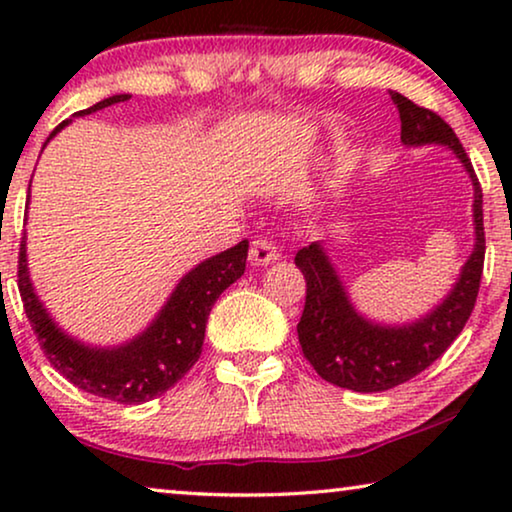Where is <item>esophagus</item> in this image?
<instances>
[{
	"label": "esophagus",
	"instance_id": "34e87169",
	"mask_svg": "<svg viewBox=\"0 0 512 512\" xmlns=\"http://www.w3.org/2000/svg\"><path fill=\"white\" fill-rule=\"evenodd\" d=\"M249 261L254 265H270L279 261V251L275 247V242H270L268 237H256V240L251 242Z\"/></svg>",
	"mask_w": 512,
	"mask_h": 512
}]
</instances>
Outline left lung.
Listing matches in <instances>:
<instances>
[{
  "label": "left lung",
  "mask_w": 512,
  "mask_h": 512,
  "mask_svg": "<svg viewBox=\"0 0 512 512\" xmlns=\"http://www.w3.org/2000/svg\"><path fill=\"white\" fill-rule=\"evenodd\" d=\"M391 100L401 116V139L405 144H445L471 174L475 249L450 296L417 324L398 328L370 324L356 314L319 242L298 251L296 265L307 282L305 310L298 321V340L305 359L326 382L363 394L394 389L445 354L471 317L485 265L482 188L471 158L436 111L419 107L401 93H391Z\"/></svg>",
  "instance_id": "8db88e82"
}]
</instances>
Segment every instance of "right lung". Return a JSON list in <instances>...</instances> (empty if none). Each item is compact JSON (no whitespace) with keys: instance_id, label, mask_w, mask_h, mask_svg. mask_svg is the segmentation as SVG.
I'll return each mask as SVG.
<instances>
[{"instance_id":"1","label":"right lung","mask_w":512,"mask_h":512,"mask_svg":"<svg viewBox=\"0 0 512 512\" xmlns=\"http://www.w3.org/2000/svg\"><path fill=\"white\" fill-rule=\"evenodd\" d=\"M128 97L130 95L107 97L76 116H88L97 109L125 102ZM65 125L67 121H62L51 132V137ZM247 251L249 242L242 240L228 251H221L200 263L181 279L167 305L160 310L158 319L139 338L116 349L86 347L53 324L39 298L34 296L30 275H27L25 237L20 240L18 251V291L46 359L62 377L88 394L114 403L137 405L165 394L195 366L202 354L212 305L230 284L244 275Z\"/></svg>"}]
</instances>
